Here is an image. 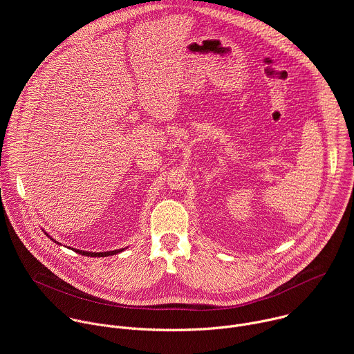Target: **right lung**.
Wrapping results in <instances>:
<instances>
[{"instance_id": "right-lung-1", "label": "right lung", "mask_w": 354, "mask_h": 354, "mask_svg": "<svg viewBox=\"0 0 354 354\" xmlns=\"http://www.w3.org/2000/svg\"><path fill=\"white\" fill-rule=\"evenodd\" d=\"M48 236V235H47ZM53 239V238H50ZM56 242V241H55ZM59 243V242H57ZM77 254L80 255H84V257H91V258H104V257H112V255H116V254H120L122 250H124V248L122 249H116V250H109V252H88V250H80V249H74Z\"/></svg>"}]
</instances>
